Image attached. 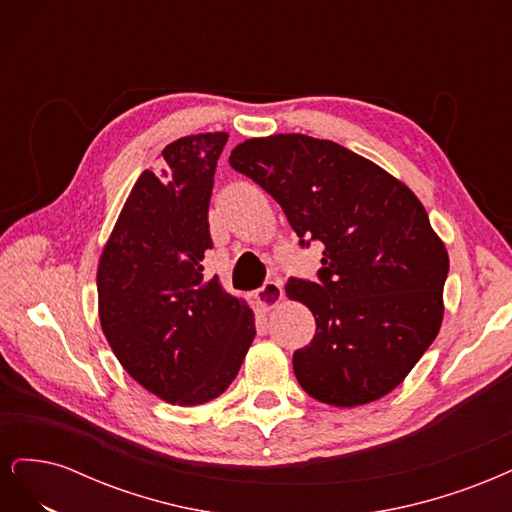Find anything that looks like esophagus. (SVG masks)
<instances>
[{"instance_id":"esophagus-1","label":"esophagus","mask_w":512,"mask_h":512,"mask_svg":"<svg viewBox=\"0 0 512 512\" xmlns=\"http://www.w3.org/2000/svg\"><path fill=\"white\" fill-rule=\"evenodd\" d=\"M254 299H256V305L262 309V312H271V309H275L284 299L282 282L280 280H269L265 286L256 290Z\"/></svg>"}]
</instances>
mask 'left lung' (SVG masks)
I'll return each mask as SVG.
<instances>
[{
    "instance_id": "obj_1",
    "label": "left lung",
    "mask_w": 512,
    "mask_h": 512,
    "mask_svg": "<svg viewBox=\"0 0 512 512\" xmlns=\"http://www.w3.org/2000/svg\"><path fill=\"white\" fill-rule=\"evenodd\" d=\"M230 166L284 209L292 230L324 245L320 282L286 294L316 318L294 376L322 404L354 408L391 393L436 339L448 254L421 200L384 168L305 134L250 138Z\"/></svg>"
}]
</instances>
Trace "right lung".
<instances>
[{
	"instance_id": "add662e5",
	"label": "right lung",
	"mask_w": 512,
	"mask_h": 512,
	"mask_svg": "<svg viewBox=\"0 0 512 512\" xmlns=\"http://www.w3.org/2000/svg\"><path fill=\"white\" fill-rule=\"evenodd\" d=\"M226 132L183 136L143 170L98 265V314L128 374L173 406H200L237 378L256 327L218 275L207 280L209 200Z\"/></svg>"
}]
</instances>
